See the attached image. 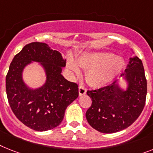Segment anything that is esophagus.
<instances>
[{
	"instance_id": "obj_1",
	"label": "esophagus",
	"mask_w": 153,
	"mask_h": 153,
	"mask_svg": "<svg viewBox=\"0 0 153 153\" xmlns=\"http://www.w3.org/2000/svg\"><path fill=\"white\" fill-rule=\"evenodd\" d=\"M87 92V90L84 87H83L82 85L79 86V95H84Z\"/></svg>"
}]
</instances>
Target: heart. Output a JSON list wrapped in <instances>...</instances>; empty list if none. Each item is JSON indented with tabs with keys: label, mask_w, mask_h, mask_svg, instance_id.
<instances>
[{
	"label": "heart",
	"mask_w": 153,
	"mask_h": 153,
	"mask_svg": "<svg viewBox=\"0 0 153 153\" xmlns=\"http://www.w3.org/2000/svg\"><path fill=\"white\" fill-rule=\"evenodd\" d=\"M78 65L88 70L86 77L88 83L94 87H102L110 83L120 74L124 66L123 59L115 57L112 53H94L79 57ZM68 68L75 74H79L78 65L72 60L67 63Z\"/></svg>",
	"instance_id": "heart-1"
}]
</instances>
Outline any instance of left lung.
<instances>
[{"label": "left lung", "instance_id": "8db88e82", "mask_svg": "<svg viewBox=\"0 0 153 153\" xmlns=\"http://www.w3.org/2000/svg\"><path fill=\"white\" fill-rule=\"evenodd\" d=\"M125 72L122 76H126L129 84L126 91L118 88L117 80L103 88L87 91L92 102L86 118L99 132L115 133L126 129L138 118L145 107L147 80L142 60L138 57L131 59Z\"/></svg>", "mask_w": 153, "mask_h": 153}]
</instances>
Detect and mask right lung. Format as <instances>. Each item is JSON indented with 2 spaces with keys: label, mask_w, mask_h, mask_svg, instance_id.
<instances>
[{
  "label": "right lung",
  "mask_w": 153,
  "mask_h": 153,
  "mask_svg": "<svg viewBox=\"0 0 153 153\" xmlns=\"http://www.w3.org/2000/svg\"><path fill=\"white\" fill-rule=\"evenodd\" d=\"M30 61L42 62L46 69V84L37 90H29L22 79V69ZM65 64L61 53L45 43H30L15 55L6 75V93L12 112L26 127L37 131L55 128L78 97V84L61 74Z\"/></svg>",
  "instance_id": "right-lung-1"
}]
</instances>
